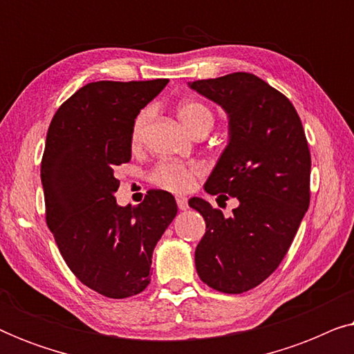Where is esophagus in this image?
<instances>
[{
    "label": "esophagus",
    "instance_id": "34e87169",
    "mask_svg": "<svg viewBox=\"0 0 354 354\" xmlns=\"http://www.w3.org/2000/svg\"><path fill=\"white\" fill-rule=\"evenodd\" d=\"M176 201H177L178 209H180V211H185L187 207H188V200H187L185 196H177Z\"/></svg>",
    "mask_w": 354,
    "mask_h": 354
}]
</instances>
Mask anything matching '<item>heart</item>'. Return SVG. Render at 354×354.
<instances>
[{
	"instance_id": "b5f03b06",
	"label": "heart",
	"mask_w": 354,
	"mask_h": 354,
	"mask_svg": "<svg viewBox=\"0 0 354 354\" xmlns=\"http://www.w3.org/2000/svg\"><path fill=\"white\" fill-rule=\"evenodd\" d=\"M177 114L182 124L193 135L209 132L212 125H214V114L200 101H183V103L178 104ZM149 120H151V109L149 108L142 109L135 115L132 129H130V143H132V147L142 145ZM203 172L205 171H203L200 164L162 161L153 167L151 174H149V180L156 187L164 188L167 192L185 193L192 190L195 182L203 176Z\"/></svg>"
}]
</instances>
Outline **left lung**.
Masks as SVG:
<instances>
[{"label": "left lung", "instance_id": "obj_1", "mask_svg": "<svg viewBox=\"0 0 354 354\" xmlns=\"http://www.w3.org/2000/svg\"><path fill=\"white\" fill-rule=\"evenodd\" d=\"M190 86L229 114L230 142L205 190L240 201L230 217L201 198L188 201L206 222L196 272L207 287L239 295L264 282L287 254L309 207L311 153L295 106L259 77L234 72Z\"/></svg>", "mask_w": 354, "mask_h": 354}]
</instances>
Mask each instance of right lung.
<instances>
[{"label":"right lung","instance_id":"obj_1","mask_svg":"<svg viewBox=\"0 0 354 354\" xmlns=\"http://www.w3.org/2000/svg\"><path fill=\"white\" fill-rule=\"evenodd\" d=\"M167 79L91 82L59 106L41 158L46 225L72 274L108 298L142 293L151 256L177 214L176 200L149 190L137 206L115 201L114 167L132 156L135 115Z\"/></svg>","mask_w":354,"mask_h":354}]
</instances>
